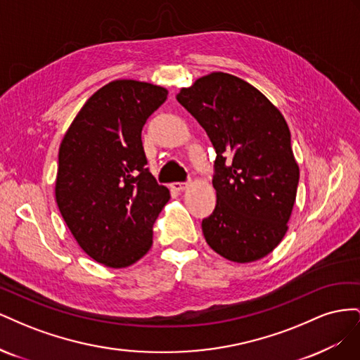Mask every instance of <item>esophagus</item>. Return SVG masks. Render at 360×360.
<instances>
[{
  "mask_svg": "<svg viewBox=\"0 0 360 360\" xmlns=\"http://www.w3.org/2000/svg\"><path fill=\"white\" fill-rule=\"evenodd\" d=\"M188 186H189L188 181H176V183L171 184V189H174V191H183V189H186Z\"/></svg>",
  "mask_w": 360,
  "mask_h": 360,
  "instance_id": "34e87169",
  "label": "esophagus"
}]
</instances>
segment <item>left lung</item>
<instances>
[{
	"label": "left lung",
	"instance_id": "8db88e82",
	"mask_svg": "<svg viewBox=\"0 0 360 360\" xmlns=\"http://www.w3.org/2000/svg\"><path fill=\"white\" fill-rule=\"evenodd\" d=\"M177 101L216 151V207L201 224L205 242L236 263L266 257L284 238L297 193L287 122L255 86L224 72L181 89Z\"/></svg>",
	"mask_w": 360,
	"mask_h": 360
}]
</instances>
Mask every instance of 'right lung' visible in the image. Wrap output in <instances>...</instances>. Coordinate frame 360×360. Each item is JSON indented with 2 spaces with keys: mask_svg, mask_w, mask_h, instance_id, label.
Returning a JSON list of instances; mask_svg holds the SVG:
<instances>
[{
  "mask_svg": "<svg viewBox=\"0 0 360 360\" xmlns=\"http://www.w3.org/2000/svg\"><path fill=\"white\" fill-rule=\"evenodd\" d=\"M162 86L132 79L97 90L63 138L56 200L86 255L127 267L153 243V224L169 191L147 168L141 132L167 101Z\"/></svg>",
  "mask_w": 360,
  "mask_h": 360,
  "instance_id": "1",
  "label": "right lung"
}]
</instances>
